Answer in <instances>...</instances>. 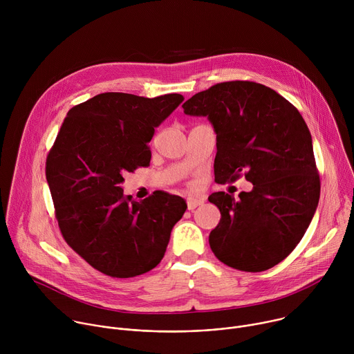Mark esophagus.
Listing matches in <instances>:
<instances>
[{
    "label": "esophagus",
    "instance_id": "34e87169",
    "mask_svg": "<svg viewBox=\"0 0 354 354\" xmlns=\"http://www.w3.org/2000/svg\"><path fill=\"white\" fill-rule=\"evenodd\" d=\"M205 201H206L205 197H189V198H187V209L193 212L196 207L203 205Z\"/></svg>",
    "mask_w": 354,
    "mask_h": 354
}]
</instances>
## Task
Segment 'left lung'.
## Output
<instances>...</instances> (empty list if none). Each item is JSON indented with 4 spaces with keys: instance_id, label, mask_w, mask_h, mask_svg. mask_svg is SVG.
I'll return each instance as SVG.
<instances>
[{
    "instance_id": "obj_1",
    "label": "left lung",
    "mask_w": 354,
    "mask_h": 354,
    "mask_svg": "<svg viewBox=\"0 0 354 354\" xmlns=\"http://www.w3.org/2000/svg\"><path fill=\"white\" fill-rule=\"evenodd\" d=\"M185 115L206 116L217 134V183L241 175L254 185L239 198L216 192L221 220L209 242L218 261L263 272L286 259L304 236L319 201L313 138L299 112L269 86L230 81L193 95Z\"/></svg>"
}]
</instances>
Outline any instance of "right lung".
Instances as JSON below:
<instances>
[{
	"instance_id": "right-lung-1",
	"label": "right lung",
	"mask_w": 354,
	"mask_h": 354,
	"mask_svg": "<svg viewBox=\"0 0 354 354\" xmlns=\"http://www.w3.org/2000/svg\"><path fill=\"white\" fill-rule=\"evenodd\" d=\"M180 93L144 97L99 93L71 108L46 160V179L66 242L93 269L127 279L165 255L186 201L154 192L123 194V175L149 165L148 142L182 102Z\"/></svg>"
}]
</instances>
